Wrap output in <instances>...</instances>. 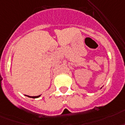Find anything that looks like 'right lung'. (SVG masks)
<instances>
[{
    "label": "right lung",
    "mask_w": 125,
    "mask_h": 125,
    "mask_svg": "<svg viewBox=\"0 0 125 125\" xmlns=\"http://www.w3.org/2000/svg\"><path fill=\"white\" fill-rule=\"evenodd\" d=\"M26 96H27V97H29V98H39L40 96V95H39V96H27V95H26Z\"/></svg>",
    "instance_id": "right-lung-1"
}]
</instances>
